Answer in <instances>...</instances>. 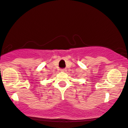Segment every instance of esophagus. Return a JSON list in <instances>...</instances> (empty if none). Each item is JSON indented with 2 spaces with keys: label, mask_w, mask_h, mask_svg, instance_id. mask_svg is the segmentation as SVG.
Listing matches in <instances>:
<instances>
[{
  "label": "esophagus",
  "mask_w": 128,
  "mask_h": 128,
  "mask_svg": "<svg viewBox=\"0 0 128 128\" xmlns=\"http://www.w3.org/2000/svg\"><path fill=\"white\" fill-rule=\"evenodd\" d=\"M60 71L62 72H64L66 71V68H61V70H60Z\"/></svg>",
  "instance_id": "1"
}]
</instances>
